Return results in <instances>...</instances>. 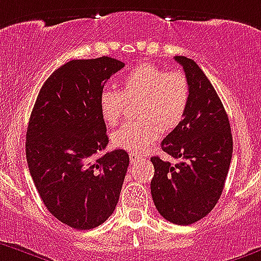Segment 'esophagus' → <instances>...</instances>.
<instances>
[{
    "mask_svg": "<svg viewBox=\"0 0 261 261\" xmlns=\"http://www.w3.org/2000/svg\"><path fill=\"white\" fill-rule=\"evenodd\" d=\"M139 159H142V156H140V154L130 153V160H131V163H135L136 160H139Z\"/></svg>",
    "mask_w": 261,
    "mask_h": 261,
    "instance_id": "1",
    "label": "esophagus"
}]
</instances>
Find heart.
Instances as JSON below:
<instances>
[{"label": "heart", "instance_id": "b5f03b06", "mask_svg": "<svg viewBox=\"0 0 261 261\" xmlns=\"http://www.w3.org/2000/svg\"><path fill=\"white\" fill-rule=\"evenodd\" d=\"M190 82L182 71H166L153 63H140L123 81L121 91L105 87L98 97L107 125L118 123L127 102H138V122L126 123L112 134V143L128 152L145 151L160 138L161 128L177 127L190 102Z\"/></svg>", "mask_w": 261, "mask_h": 261}]
</instances>
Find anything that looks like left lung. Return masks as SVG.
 Masks as SVG:
<instances>
[{"label":"left lung","instance_id":"left-lung-1","mask_svg":"<svg viewBox=\"0 0 261 261\" xmlns=\"http://www.w3.org/2000/svg\"><path fill=\"white\" fill-rule=\"evenodd\" d=\"M190 82V102L179 125L161 143V149L177 164L151 159L154 174L151 194L157 211L177 225H191L215 208L224 190L233 154L227 114L210 79L195 61L183 56Z\"/></svg>","mask_w":261,"mask_h":261}]
</instances>
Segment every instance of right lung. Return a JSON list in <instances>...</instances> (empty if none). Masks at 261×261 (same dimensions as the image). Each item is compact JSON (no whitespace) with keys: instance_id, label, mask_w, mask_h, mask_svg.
Segmentation results:
<instances>
[{"instance_id":"right-lung-1","label":"right lung","mask_w":261,"mask_h":261,"mask_svg":"<svg viewBox=\"0 0 261 261\" xmlns=\"http://www.w3.org/2000/svg\"><path fill=\"white\" fill-rule=\"evenodd\" d=\"M125 63L116 58L72 60L43 84L32 109L25 156L49 212L76 230H90L114 212L127 171L123 149L109 143L98 97Z\"/></svg>"}]
</instances>
